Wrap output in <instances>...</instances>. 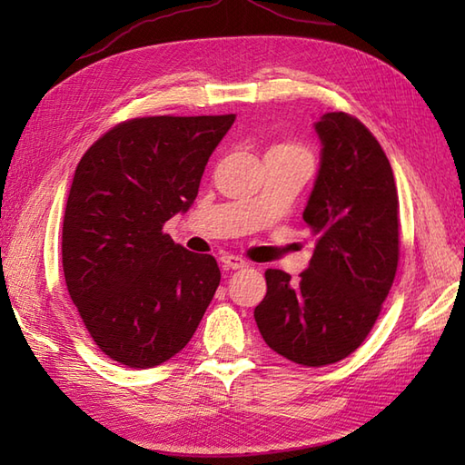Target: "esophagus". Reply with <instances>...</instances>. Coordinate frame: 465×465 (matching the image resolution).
Returning <instances> with one entry per match:
<instances>
[{"label":"esophagus","mask_w":465,"mask_h":465,"mask_svg":"<svg viewBox=\"0 0 465 465\" xmlns=\"http://www.w3.org/2000/svg\"><path fill=\"white\" fill-rule=\"evenodd\" d=\"M222 263H223V268H227V270H242V268H245V260H242L240 255H233V253H223L222 255Z\"/></svg>","instance_id":"34e87169"}]
</instances>
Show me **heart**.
I'll list each match as a JSON object with an SVG mask.
<instances>
[{"mask_svg": "<svg viewBox=\"0 0 465 465\" xmlns=\"http://www.w3.org/2000/svg\"><path fill=\"white\" fill-rule=\"evenodd\" d=\"M268 155L288 157V160H298V162H303V163L312 165V155H310V152L305 150V147L298 145V143H290V142L278 143V145L272 147V150L268 152Z\"/></svg>", "mask_w": 465, "mask_h": 465, "instance_id": "1", "label": "heart"}]
</instances>
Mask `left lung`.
Masks as SVG:
<instances>
[{"mask_svg": "<svg viewBox=\"0 0 465 465\" xmlns=\"http://www.w3.org/2000/svg\"><path fill=\"white\" fill-rule=\"evenodd\" d=\"M313 127L322 162L303 210L315 235L310 268L298 282L265 272L253 318L273 351L320 368L358 350L378 320L398 270L400 202L390 160L360 120L331 112Z\"/></svg>", "mask_w": 465, "mask_h": 465, "instance_id": "left-lung-1", "label": "left lung"}]
</instances>
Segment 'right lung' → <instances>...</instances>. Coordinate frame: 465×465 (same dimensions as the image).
<instances>
[{"mask_svg": "<svg viewBox=\"0 0 465 465\" xmlns=\"http://www.w3.org/2000/svg\"><path fill=\"white\" fill-rule=\"evenodd\" d=\"M235 115L135 117L75 167L62 262L69 298L107 358L145 370L192 340L220 285L213 255L187 252L163 223L192 207Z\"/></svg>", "mask_w": 465, "mask_h": 465, "instance_id": "1", "label": "right lung"}]
</instances>
